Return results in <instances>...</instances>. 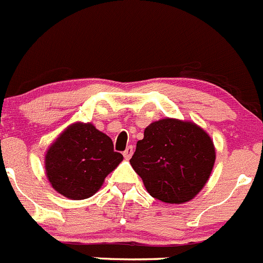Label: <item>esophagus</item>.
Masks as SVG:
<instances>
[{
    "mask_svg": "<svg viewBox=\"0 0 263 263\" xmlns=\"http://www.w3.org/2000/svg\"><path fill=\"white\" fill-rule=\"evenodd\" d=\"M133 147L132 145H129V147H126V149L124 151V157H125V159H130V157L133 156Z\"/></svg>",
    "mask_w": 263,
    "mask_h": 263,
    "instance_id": "esophagus-1",
    "label": "esophagus"
}]
</instances>
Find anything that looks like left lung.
I'll return each instance as SVG.
<instances>
[{
  "instance_id": "8db88e82",
  "label": "left lung",
  "mask_w": 263,
  "mask_h": 263,
  "mask_svg": "<svg viewBox=\"0 0 263 263\" xmlns=\"http://www.w3.org/2000/svg\"><path fill=\"white\" fill-rule=\"evenodd\" d=\"M213 139L194 121L164 118L145 128L130 164L151 196L167 204L194 199L212 175Z\"/></svg>"
}]
</instances>
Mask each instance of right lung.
Instances as JSON below:
<instances>
[{"label": "right lung", "instance_id": "right-lung-1", "mask_svg": "<svg viewBox=\"0 0 263 263\" xmlns=\"http://www.w3.org/2000/svg\"><path fill=\"white\" fill-rule=\"evenodd\" d=\"M123 161L112 140L91 123L67 126L47 149L45 173L51 187L71 200L88 199Z\"/></svg>", "mask_w": 263, "mask_h": 263}]
</instances>
